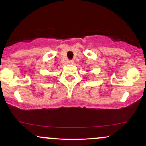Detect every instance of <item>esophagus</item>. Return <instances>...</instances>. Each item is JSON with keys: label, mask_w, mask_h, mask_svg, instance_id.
Returning <instances> with one entry per match:
<instances>
[{"label": "esophagus", "mask_w": 146, "mask_h": 146, "mask_svg": "<svg viewBox=\"0 0 146 146\" xmlns=\"http://www.w3.org/2000/svg\"><path fill=\"white\" fill-rule=\"evenodd\" d=\"M68 63H69L70 64H73L74 63V62H73V60H69V61H68Z\"/></svg>", "instance_id": "obj_1"}]
</instances>
